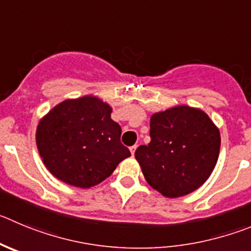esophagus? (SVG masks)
I'll list each match as a JSON object with an SVG mask.
<instances>
[{
	"mask_svg": "<svg viewBox=\"0 0 251 251\" xmlns=\"http://www.w3.org/2000/svg\"><path fill=\"white\" fill-rule=\"evenodd\" d=\"M136 149H137V145H133V146L130 147V151H131V154H132V156H133V153H135V151H136Z\"/></svg>",
	"mask_w": 251,
	"mask_h": 251,
	"instance_id": "1",
	"label": "esophagus"
}]
</instances>
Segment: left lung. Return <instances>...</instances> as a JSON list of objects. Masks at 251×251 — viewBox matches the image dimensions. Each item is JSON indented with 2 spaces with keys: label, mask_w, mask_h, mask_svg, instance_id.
<instances>
[{
  "label": "left lung",
  "mask_w": 251,
  "mask_h": 251,
  "mask_svg": "<svg viewBox=\"0 0 251 251\" xmlns=\"http://www.w3.org/2000/svg\"><path fill=\"white\" fill-rule=\"evenodd\" d=\"M151 141L135 157L147 183L168 198L200 188L217 165L221 133L209 116L187 105L156 112L150 121Z\"/></svg>",
  "instance_id": "left-lung-1"
}]
</instances>
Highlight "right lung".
<instances>
[{
    "mask_svg": "<svg viewBox=\"0 0 251 251\" xmlns=\"http://www.w3.org/2000/svg\"><path fill=\"white\" fill-rule=\"evenodd\" d=\"M120 136L110 105L86 95L53 107L39 121L36 141L51 175L70 186L90 188L131 156Z\"/></svg>",
    "mask_w": 251,
    "mask_h": 251,
    "instance_id": "add662e5",
    "label": "right lung"
}]
</instances>
